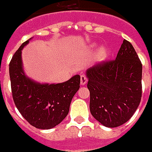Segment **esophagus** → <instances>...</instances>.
Returning <instances> with one entry per match:
<instances>
[{
	"instance_id": "34e87169",
	"label": "esophagus",
	"mask_w": 152,
	"mask_h": 152,
	"mask_svg": "<svg viewBox=\"0 0 152 152\" xmlns=\"http://www.w3.org/2000/svg\"><path fill=\"white\" fill-rule=\"evenodd\" d=\"M87 81H88V79L86 78V76L85 75H81V77H80V83H81V85H85L87 83Z\"/></svg>"
}]
</instances>
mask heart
Masks as SVG:
<instances>
[{
  "label": "heart",
  "instance_id": "1",
  "mask_svg": "<svg viewBox=\"0 0 152 152\" xmlns=\"http://www.w3.org/2000/svg\"><path fill=\"white\" fill-rule=\"evenodd\" d=\"M107 56V51L105 48H101L98 51V59L99 60H104Z\"/></svg>",
  "mask_w": 152,
  "mask_h": 152
}]
</instances>
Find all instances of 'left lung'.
I'll return each mask as SVG.
<instances>
[{"label": "left lung", "mask_w": 152, "mask_h": 152, "mask_svg": "<svg viewBox=\"0 0 152 152\" xmlns=\"http://www.w3.org/2000/svg\"><path fill=\"white\" fill-rule=\"evenodd\" d=\"M92 116L108 128L131 118L142 95V64L130 42L124 39L115 60L102 61L86 71Z\"/></svg>", "instance_id": "1"}]
</instances>
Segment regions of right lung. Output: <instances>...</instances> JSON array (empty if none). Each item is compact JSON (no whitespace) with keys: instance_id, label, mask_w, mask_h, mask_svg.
Masks as SVG:
<instances>
[{"instance_id":"add662e5","label":"right lung","mask_w":152,"mask_h":152,"mask_svg":"<svg viewBox=\"0 0 152 152\" xmlns=\"http://www.w3.org/2000/svg\"><path fill=\"white\" fill-rule=\"evenodd\" d=\"M21 45L9 64L12 98L22 116L34 127L50 129L67 117L73 96L79 91L80 76L60 84H39L28 78L23 69Z\"/></svg>"}]
</instances>
